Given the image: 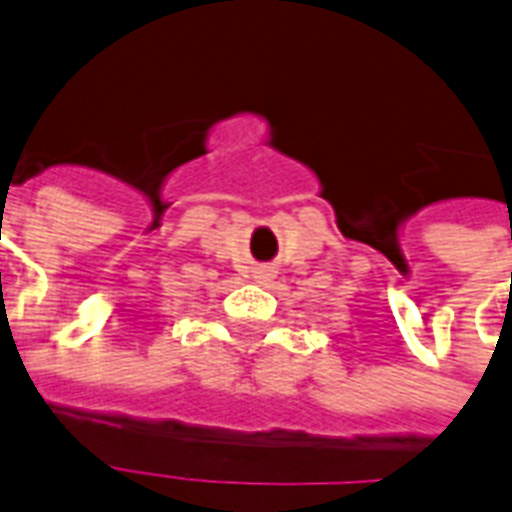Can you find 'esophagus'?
Listing matches in <instances>:
<instances>
[{
    "label": "esophagus",
    "instance_id": "34e87169",
    "mask_svg": "<svg viewBox=\"0 0 512 512\" xmlns=\"http://www.w3.org/2000/svg\"><path fill=\"white\" fill-rule=\"evenodd\" d=\"M255 279L260 281V284H268V281L273 279V273L268 271V268H260V271H255Z\"/></svg>",
    "mask_w": 512,
    "mask_h": 512
}]
</instances>
